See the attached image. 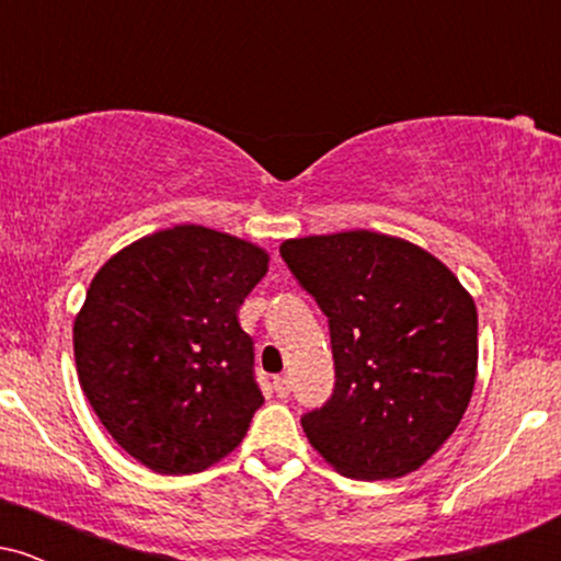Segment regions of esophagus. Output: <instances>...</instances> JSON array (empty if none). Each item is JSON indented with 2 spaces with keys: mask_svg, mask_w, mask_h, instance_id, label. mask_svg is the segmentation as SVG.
I'll return each instance as SVG.
<instances>
[{
  "mask_svg": "<svg viewBox=\"0 0 561 561\" xmlns=\"http://www.w3.org/2000/svg\"><path fill=\"white\" fill-rule=\"evenodd\" d=\"M289 390H293V385H289V377H274V392L279 398H287Z\"/></svg>",
  "mask_w": 561,
  "mask_h": 561,
  "instance_id": "1",
  "label": "esophagus"
}]
</instances>
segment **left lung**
Listing matches in <instances>:
<instances>
[{
    "instance_id": "obj_1",
    "label": "left lung",
    "mask_w": 561,
    "mask_h": 561,
    "mask_svg": "<svg viewBox=\"0 0 561 561\" xmlns=\"http://www.w3.org/2000/svg\"><path fill=\"white\" fill-rule=\"evenodd\" d=\"M279 255L330 324L334 390L302 433L353 480L420 469L472 398L474 300L427 250L377 231L287 240Z\"/></svg>"
}]
</instances>
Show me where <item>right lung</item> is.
I'll return each mask as SVG.
<instances>
[{
    "instance_id": "right-lung-1",
    "label": "right lung",
    "mask_w": 561,
    "mask_h": 561,
    "mask_svg": "<svg viewBox=\"0 0 561 561\" xmlns=\"http://www.w3.org/2000/svg\"><path fill=\"white\" fill-rule=\"evenodd\" d=\"M266 266L255 244L184 224L128 244L87 289L73 324L81 390L152 472H203L248 433L263 396L237 311Z\"/></svg>"
}]
</instances>
